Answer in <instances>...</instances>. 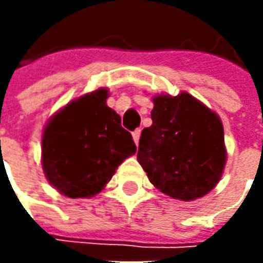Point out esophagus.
Here are the masks:
<instances>
[{
    "mask_svg": "<svg viewBox=\"0 0 263 263\" xmlns=\"http://www.w3.org/2000/svg\"><path fill=\"white\" fill-rule=\"evenodd\" d=\"M132 135H133V140H135V143H136V145H139V139H140V128L135 130Z\"/></svg>",
    "mask_w": 263,
    "mask_h": 263,
    "instance_id": "esophagus-1",
    "label": "esophagus"
}]
</instances>
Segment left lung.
Instances as JSON below:
<instances>
[{
  "mask_svg": "<svg viewBox=\"0 0 263 263\" xmlns=\"http://www.w3.org/2000/svg\"><path fill=\"white\" fill-rule=\"evenodd\" d=\"M151 118L137 151L149 181L173 199L205 196L217 186L227 161L219 117L183 92L155 96Z\"/></svg>",
  "mask_w": 263,
  "mask_h": 263,
  "instance_id": "left-lung-1",
  "label": "left lung"
}]
</instances>
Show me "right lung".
<instances>
[{
    "instance_id": "obj_1",
    "label": "right lung",
    "mask_w": 263,
    "mask_h": 263,
    "mask_svg": "<svg viewBox=\"0 0 263 263\" xmlns=\"http://www.w3.org/2000/svg\"><path fill=\"white\" fill-rule=\"evenodd\" d=\"M108 90L98 89L67 104L42 135V167L51 186L67 197H92L136 152L121 118L106 105Z\"/></svg>"
}]
</instances>
